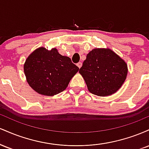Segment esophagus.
<instances>
[{"mask_svg":"<svg viewBox=\"0 0 149 149\" xmlns=\"http://www.w3.org/2000/svg\"><path fill=\"white\" fill-rule=\"evenodd\" d=\"M77 66H78V67L79 68V69H80V67L82 66V63L81 62H78V64H77Z\"/></svg>","mask_w":149,"mask_h":149,"instance_id":"obj_1","label":"esophagus"}]
</instances>
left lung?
I'll return each mask as SVG.
<instances>
[{"instance_id":"left-lung-1","label":"left lung","mask_w":149,"mask_h":149,"mask_svg":"<svg viewBox=\"0 0 149 149\" xmlns=\"http://www.w3.org/2000/svg\"><path fill=\"white\" fill-rule=\"evenodd\" d=\"M79 73L89 92L105 97L115 93L123 84L127 74V65L111 49L95 48L87 54Z\"/></svg>"}]
</instances>
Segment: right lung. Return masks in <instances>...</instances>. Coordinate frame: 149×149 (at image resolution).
<instances>
[{
	"label": "right lung",
	"instance_id": "add662e5",
	"mask_svg": "<svg viewBox=\"0 0 149 149\" xmlns=\"http://www.w3.org/2000/svg\"><path fill=\"white\" fill-rule=\"evenodd\" d=\"M79 68L57 49L39 47L26 59L24 71L27 83L38 93L53 96L63 92Z\"/></svg>",
	"mask_w": 149,
	"mask_h": 149
}]
</instances>
